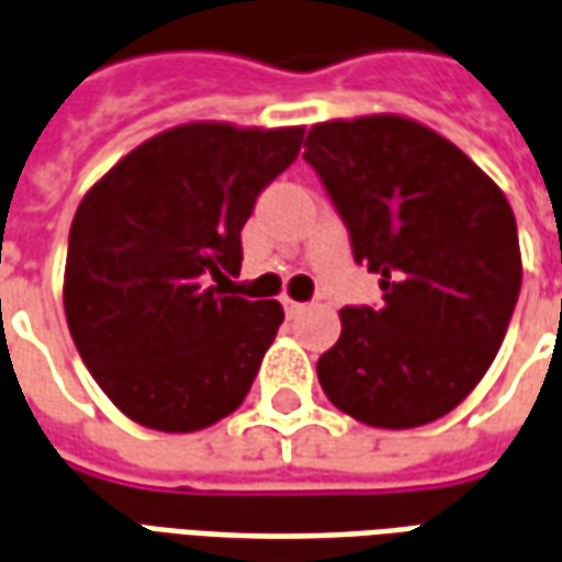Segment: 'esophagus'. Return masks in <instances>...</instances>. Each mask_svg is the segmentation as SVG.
<instances>
[{
    "label": "esophagus",
    "instance_id": "obj_1",
    "mask_svg": "<svg viewBox=\"0 0 562 562\" xmlns=\"http://www.w3.org/2000/svg\"><path fill=\"white\" fill-rule=\"evenodd\" d=\"M282 306H285V313L289 316H301L306 310V304H301V301H292V297H282Z\"/></svg>",
    "mask_w": 562,
    "mask_h": 562
}]
</instances>
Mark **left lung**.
I'll return each mask as SVG.
<instances>
[{"label": "left lung", "instance_id": "left-lung-1", "mask_svg": "<svg viewBox=\"0 0 562 562\" xmlns=\"http://www.w3.org/2000/svg\"><path fill=\"white\" fill-rule=\"evenodd\" d=\"M304 147L385 301L342 306L322 391L367 427L436 422L503 346L524 273L515 213L463 149L409 116L316 123Z\"/></svg>", "mask_w": 562, "mask_h": 562}]
</instances>
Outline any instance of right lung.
Here are the masks:
<instances>
[{
    "instance_id": "add662e5",
    "label": "right lung",
    "mask_w": 562,
    "mask_h": 562,
    "mask_svg": "<svg viewBox=\"0 0 562 562\" xmlns=\"http://www.w3.org/2000/svg\"><path fill=\"white\" fill-rule=\"evenodd\" d=\"M304 126L198 120L138 144L80 201L63 304L83 364L120 413L161 434L232 415L282 325L280 301L207 285L237 273L240 228Z\"/></svg>"
}]
</instances>
